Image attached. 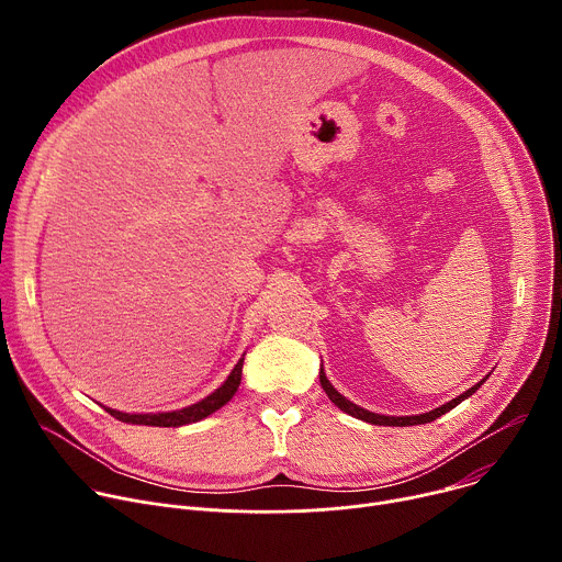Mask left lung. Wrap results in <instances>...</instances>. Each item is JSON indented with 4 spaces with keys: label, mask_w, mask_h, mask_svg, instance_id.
Masks as SVG:
<instances>
[{
    "label": "left lung",
    "mask_w": 562,
    "mask_h": 562,
    "mask_svg": "<svg viewBox=\"0 0 562 562\" xmlns=\"http://www.w3.org/2000/svg\"><path fill=\"white\" fill-rule=\"evenodd\" d=\"M485 380H487V378L475 382V384H473L471 389H467L464 393L456 395L453 400H449V403H445V405H440V407H436V409H431V412H427V414H418V416H382V414H373V412H367V409L353 405L351 400H347V397L329 382L325 369L319 367V384H323V389L327 391L329 400H331V403H334L336 407H340L345 414H349V416H353V418H358V420H364V423H371V425H382V427H412V425L431 423V420L445 416L447 412H451L453 407H458V405L462 403V400H467L469 395H473V393L477 391V386L483 384Z\"/></svg>",
    "instance_id": "obj_1"
}]
</instances>
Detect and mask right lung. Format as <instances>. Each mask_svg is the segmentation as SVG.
<instances>
[{
    "mask_svg": "<svg viewBox=\"0 0 562 562\" xmlns=\"http://www.w3.org/2000/svg\"><path fill=\"white\" fill-rule=\"evenodd\" d=\"M243 364H245V356L237 360V364L233 367V371L228 373V378L206 397H202L200 403L189 405L184 409H176V412H157V414H124L111 407H104L113 418L128 423V425H146V427H182V425H191L198 423L211 414H215L220 407H224L228 400L235 395L239 380H243Z\"/></svg>",
    "mask_w": 562,
    "mask_h": 562,
    "instance_id": "right-lung-1",
    "label": "right lung"
}]
</instances>
